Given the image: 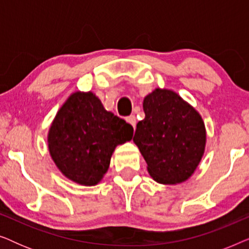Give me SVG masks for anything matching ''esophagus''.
<instances>
[{
    "mask_svg": "<svg viewBox=\"0 0 249 249\" xmlns=\"http://www.w3.org/2000/svg\"><path fill=\"white\" fill-rule=\"evenodd\" d=\"M125 121H127L129 124H131L134 128L136 127V117H135V115H130V117H127V118H125Z\"/></svg>",
    "mask_w": 249,
    "mask_h": 249,
    "instance_id": "obj_1",
    "label": "esophagus"
}]
</instances>
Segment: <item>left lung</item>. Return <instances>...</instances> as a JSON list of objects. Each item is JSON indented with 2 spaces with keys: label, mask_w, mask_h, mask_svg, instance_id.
Segmentation results:
<instances>
[{
  "label": "left lung",
  "mask_w": 249,
  "mask_h": 249,
  "mask_svg": "<svg viewBox=\"0 0 249 249\" xmlns=\"http://www.w3.org/2000/svg\"><path fill=\"white\" fill-rule=\"evenodd\" d=\"M145 119L137 124L134 142L154 181L185 182L196 171L206 146L202 115L175 90L155 88L142 101Z\"/></svg>",
  "instance_id": "8db88e82"
}]
</instances>
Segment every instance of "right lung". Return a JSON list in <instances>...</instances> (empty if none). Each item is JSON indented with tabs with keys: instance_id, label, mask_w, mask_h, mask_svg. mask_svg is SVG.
I'll return each mask as SVG.
<instances>
[{
	"instance_id": "right-lung-1",
	"label": "right lung",
	"mask_w": 249,
	"mask_h": 249,
	"mask_svg": "<svg viewBox=\"0 0 249 249\" xmlns=\"http://www.w3.org/2000/svg\"><path fill=\"white\" fill-rule=\"evenodd\" d=\"M134 128L105 110L89 91H74L59 108L47 134V147L59 171L74 183L96 186L115 147L130 142Z\"/></svg>"
}]
</instances>
